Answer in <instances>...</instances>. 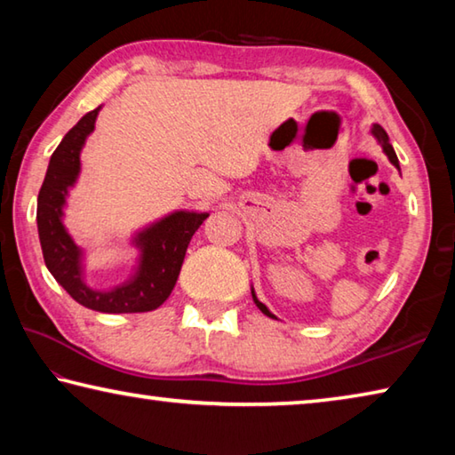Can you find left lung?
Here are the masks:
<instances>
[{"label":"left lung","instance_id":"1","mask_svg":"<svg viewBox=\"0 0 455 455\" xmlns=\"http://www.w3.org/2000/svg\"><path fill=\"white\" fill-rule=\"evenodd\" d=\"M371 132H373V136L377 138V140H379V144H381V148H383V152L387 154V158L391 160V164H394L395 168H399V160H397V156H395V150H394V146L389 144V136H387V132H385V130L379 126V124H373V128H371ZM251 292H252V301H255V305L259 307L260 311H263L267 317H273V319H276L275 315L267 309V305H263L257 299V295H255V289H251Z\"/></svg>","mask_w":455,"mask_h":455}]
</instances>
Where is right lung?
I'll list each match as a JSON object with an SVG mask.
<instances>
[{"label": "right lung", "instance_id": "obj_1", "mask_svg": "<svg viewBox=\"0 0 455 455\" xmlns=\"http://www.w3.org/2000/svg\"><path fill=\"white\" fill-rule=\"evenodd\" d=\"M100 108L82 116L53 150L37 195V233L48 271L74 301L100 313H144L163 305L179 279L188 243L209 212L174 211L134 235L136 273L118 287L98 291L84 283V252L64 227V206L80 174V152L94 132Z\"/></svg>", "mask_w": 455, "mask_h": 455}]
</instances>
